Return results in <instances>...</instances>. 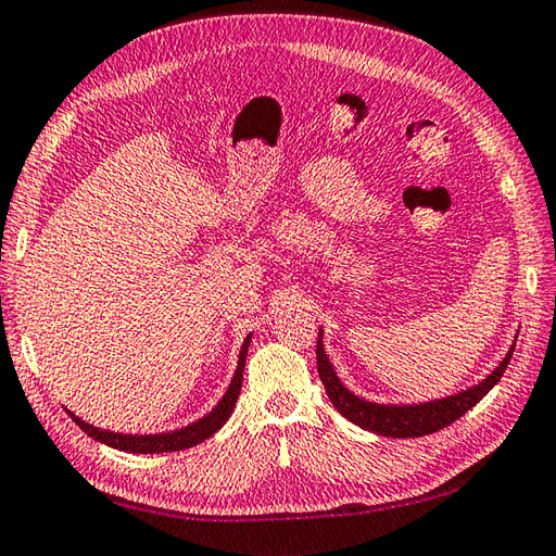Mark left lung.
<instances>
[{
  "mask_svg": "<svg viewBox=\"0 0 556 556\" xmlns=\"http://www.w3.org/2000/svg\"><path fill=\"white\" fill-rule=\"evenodd\" d=\"M514 345L508 348L506 357L502 365L496 367L490 377L482 379L478 387L468 391L453 393L448 399L429 401V403H415V405H381V403H369L357 399L355 393H350L341 379L336 377L333 365L326 357V350L321 343V331L319 341H316V367H319V379L328 393V401L350 422L367 429V432L381 434V437H395V439H407V437H425L439 432V429L448 427L456 422L458 417L466 415L472 405H478L486 393L494 389V383L504 377V371L511 362Z\"/></svg>",
  "mask_w": 556,
  "mask_h": 556,
  "instance_id": "1",
  "label": "left lung"
}]
</instances>
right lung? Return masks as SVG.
<instances>
[{
	"instance_id": "right-lung-1",
	"label": "right lung",
	"mask_w": 556,
	"mask_h": 556,
	"mask_svg": "<svg viewBox=\"0 0 556 556\" xmlns=\"http://www.w3.org/2000/svg\"><path fill=\"white\" fill-rule=\"evenodd\" d=\"M249 341H252V333L244 338L242 350H240V362H237V371L230 381L228 391L220 399V403L213 407V410L201 417V420L191 422L182 429H175V432H165V434H117V432H105V429H98L93 425L84 422L81 417H76L74 413H70L72 420L84 429L88 437H93L100 444H108L112 448L119 451H129V453H169V451H182V448H191L201 444L203 439L213 437L218 429L228 422V417L232 415V407L237 403V395H240L242 389V371H244V362H247V350H249Z\"/></svg>"
}]
</instances>
